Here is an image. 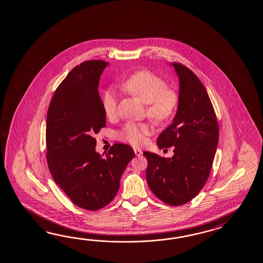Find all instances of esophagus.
<instances>
[{
    "mask_svg": "<svg viewBox=\"0 0 263 263\" xmlns=\"http://www.w3.org/2000/svg\"><path fill=\"white\" fill-rule=\"evenodd\" d=\"M134 152H135V155L136 156H140L141 154H142V151L139 149V148H134Z\"/></svg>",
    "mask_w": 263,
    "mask_h": 263,
    "instance_id": "obj_1",
    "label": "esophagus"
}]
</instances>
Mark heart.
<instances>
[{"mask_svg":"<svg viewBox=\"0 0 263 263\" xmlns=\"http://www.w3.org/2000/svg\"><path fill=\"white\" fill-rule=\"evenodd\" d=\"M123 90L147 103V112L156 122H165L171 119L179 105L178 92L166 88V82L157 74L141 70L129 76L121 83ZM102 108L105 116L114 119L117 115V98L112 89L105 91L102 97ZM152 128L145 123H126L116 135L118 140L139 147L145 144Z\"/></svg>","mask_w":263,"mask_h":263,"instance_id":"1","label":"heart"}]
</instances>
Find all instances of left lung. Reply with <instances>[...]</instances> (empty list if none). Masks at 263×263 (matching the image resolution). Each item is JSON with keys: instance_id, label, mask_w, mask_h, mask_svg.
<instances>
[{"instance_id": "left-lung-1", "label": "left lung", "mask_w": 263, "mask_h": 263, "mask_svg": "<svg viewBox=\"0 0 263 263\" xmlns=\"http://www.w3.org/2000/svg\"><path fill=\"white\" fill-rule=\"evenodd\" d=\"M179 78V105L171 124L159 135V148L174 147L171 158L145 152L146 177L153 194L170 205L198 195L208 181L219 142L213 105L199 78L181 63L171 64Z\"/></svg>"}]
</instances>
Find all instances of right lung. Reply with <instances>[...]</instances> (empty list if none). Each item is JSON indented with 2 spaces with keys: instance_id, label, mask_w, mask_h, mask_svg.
Listing matches in <instances>:
<instances>
[{
  "instance_id": "1",
  "label": "right lung",
  "mask_w": 263,
  "mask_h": 263,
  "mask_svg": "<svg viewBox=\"0 0 263 263\" xmlns=\"http://www.w3.org/2000/svg\"><path fill=\"white\" fill-rule=\"evenodd\" d=\"M108 64L88 61L73 68L54 92L46 119L50 173L76 205L90 211L112 201L135 156L126 144H115L105 156L96 152L95 135L106 126L98 88Z\"/></svg>"
}]
</instances>
